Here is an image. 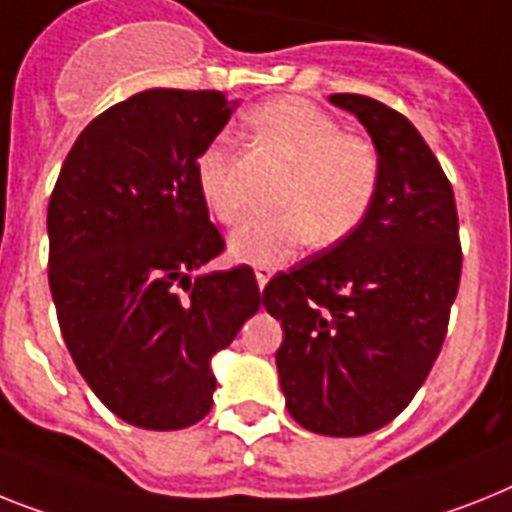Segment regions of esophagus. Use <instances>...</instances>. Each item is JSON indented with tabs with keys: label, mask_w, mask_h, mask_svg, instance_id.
<instances>
[{
	"label": "esophagus",
	"mask_w": 512,
	"mask_h": 512,
	"mask_svg": "<svg viewBox=\"0 0 512 512\" xmlns=\"http://www.w3.org/2000/svg\"><path fill=\"white\" fill-rule=\"evenodd\" d=\"M273 273H276V268H270V265H257V268H255L257 286H260V289H265L270 278H273Z\"/></svg>",
	"instance_id": "1"
}]
</instances>
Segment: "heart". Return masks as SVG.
I'll list each match as a JSON object with an SVG mask.
<instances>
[{
  "instance_id": "1",
  "label": "heart",
  "mask_w": 512,
  "mask_h": 512,
  "mask_svg": "<svg viewBox=\"0 0 512 512\" xmlns=\"http://www.w3.org/2000/svg\"><path fill=\"white\" fill-rule=\"evenodd\" d=\"M252 127L291 166V179L278 197V216L257 218L234 231L231 255L244 263L276 265L294 257L312 239L320 247L354 234L375 203L380 156L362 137L343 135L341 124L302 98L265 103L252 114ZM197 190L208 210L231 226L244 216L234 166L218 143L195 163Z\"/></svg>"
}]
</instances>
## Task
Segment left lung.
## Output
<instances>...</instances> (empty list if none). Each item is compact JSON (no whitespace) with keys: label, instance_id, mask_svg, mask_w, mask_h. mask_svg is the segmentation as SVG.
I'll return each mask as SVG.
<instances>
[{"label":"left lung","instance_id":"1","mask_svg":"<svg viewBox=\"0 0 512 512\" xmlns=\"http://www.w3.org/2000/svg\"><path fill=\"white\" fill-rule=\"evenodd\" d=\"M330 103L364 124L380 184L362 226L278 273L263 307L281 320L286 409L309 432L359 437L401 414L427 380L461 283L448 176L414 124L375 98Z\"/></svg>","mask_w":512,"mask_h":512}]
</instances>
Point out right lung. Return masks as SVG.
<instances>
[{
	"label": "right lung",
	"mask_w": 512,
	"mask_h": 512,
	"mask_svg": "<svg viewBox=\"0 0 512 512\" xmlns=\"http://www.w3.org/2000/svg\"><path fill=\"white\" fill-rule=\"evenodd\" d=\"M239 101L153 88L98 114L49 200V286L72 362L119 419L192 427L213 406L210 359L260 309L249 265L223 252L195 163Z\"/></svg>",
	"instance_id": "add662e5"
}]
</instances>
